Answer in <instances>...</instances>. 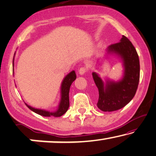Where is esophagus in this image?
I'll return each instance as SVG.
<instances>
[{
    "label": "esophagus",
    "instance_id": "obj_1",
    "mask_svg": "<svg viewBox=\"0 0 156 156\" xmlns=\"http://www.w3.org/2000/svg\"><path fill=\"white\" fill-rule=\"evenodd\" d=\"M86 71H87L86 68L82 67V68H80V69H79L78 73H79V74H80V76H82V75H83V74H84V73H85V72H86Z\"/></svg>",
    "mask_w": 156,
    "mask_h": 156
}]
</instances>
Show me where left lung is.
Masks as SVG:
<instances>
[{
    "label": "left lung",
    "instance_id": "8db88e82",
    "mask_svg": "<svg viewBox=\"0 0 156 156\" xmlns=\"http://www.w3.org/2000/svg\"><path fill=\"white\" fill-rule=\"evenodd\" d=\"M117 56L122 63V78L119 80L107 78L102 80L99 74L93 72L92 75L99 91L98 107L103 112H113L122 109L134 97L140 77L139 58L132 43L122 35L119 42L109 46L105 57ZM97 60V66L99 63Z\"/></svg>",
    "mask_w": 156,
    "mask_h": 156
}]
</instances>
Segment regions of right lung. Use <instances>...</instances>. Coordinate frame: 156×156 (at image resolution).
Instances as JSON below:
<instances>
[{
  "mask_svg": "<svg viewBox=\"0 0 156 156\" xmlns=\"http://www.w3.org/2000/svg\"><path fill=\"white\" fill-rule=\"evenodd\" d=\"M15 57V54H14ZM12 66H14V58L12 61ZM14 71V70H13ZM76 79V75L75 71H72L69 74H67L63 79L61 85V99L58 108L54 112H49L45 109H37L32 107L27 104H26L28 108L31 109L32 112L38 114V115L43 116V117H58L62 116L66 112L69 107V90L72 83Z\"/></svg>",
  "mask_w": 156,
  "mask_h": 156,
  "instance_id": "1",
  "label": "right lung"
}]
</instances>
